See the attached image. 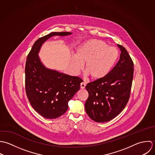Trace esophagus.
<instances>
[{
  "label": "esophagus",
  "mask_w": 155,
  "mask_h": 155,
  "mask_svg": "<svg viewBox=\"0 0 155 155\" xmlns=\"http://www.w3.org/2000/svg\"><path fill=\"white\" fill-rule=\"evenodd\" d=\"M85 86H86V84L84 82H82L80 84V87L81 89H84L85 88Z\"/></svg>",
  "instance_id": "1"
}]
</instances>
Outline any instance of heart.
<instances>
[{
    "mask_svg": "<svg viewBox=\"0 0 155 155\" xmlns=\"http://www.w3.org/2000/svg\"><path fill=\"white\" fill-rule=\"evenodd\" d=\"M119 51L111 47L104 41L91 39L83 44L78 50L77 56H73L71 66L78 74L85 63V74L94 80L106 76L118 59Z\"/></svg>",
    "mask_w": 155,
    "mask_h": 155,
    "instance_id": "obj_1",
    "label": "heart"
}]
</instances>
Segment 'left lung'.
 <instances>
[{"mask_svg":"<svg viewBox=\"0 0 155 155\" xmlns=\"http://www.w3.org/2000/svg\"><path fill=\"white\" fill-rule=\"evenodd\" d=\"M117 46L121 53L116 66L106 76L86 86L89 97L85 110L96 122H106L115 118L122 111L130 97L134 63L126 48L119 44Z\"/></svg>","mask_w":155,"mask_h":155,"instance_id":"obj_1","label":"left lung"}]
</instances>
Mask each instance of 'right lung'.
Masks as SVG:
<instances>
[{
  "label": "right lung",
  "instance_id": "obj_1",
  "mask_svg": "<svg viewBox=\"0 0 155 155\" xmlns=\"http://www.w3.org/2000/svg\"><path fill=\"white\" fill-rule=\"evenodd\" d=\"M68 31L51 32L39 38L28 55L25 66V89L33 109L46 119H56L66 113L68 101L80 88L82 80L46 68L38 53L42 44L50 38L66 36Z\"/></svg>",
  "mask_w": 155,
  "mask_h": 155
}]
</instances>
